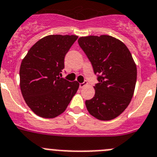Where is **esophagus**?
Returning a JSON list of instances; mask_svg holds the SVG:
<instances>
[{
    "mask_svg": "<svg viewBox=\"0 0 157 157\" xmlns=\"http://www.w3.org/2000/svg\"><path fill=\"white\" fill-rule=\"evenodd\" d=\"M86 85H87V82L86 81H85L84 82H82V83H79V87L83 88Z\"/></svg>",
    "mask_w": 157,
    "mask_h": 157,
    "instance_id": "esophagus-1",
    "label": "esophagus"
}]
</instances>
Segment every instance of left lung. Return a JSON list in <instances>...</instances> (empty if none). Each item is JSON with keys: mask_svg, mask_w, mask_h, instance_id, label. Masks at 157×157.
<instances>
[{"mask_svg": "<svg viewBox=\"0 0 157 157\" xmlns=\"http://www.w3.org/2000/svg\"><path fill=\"white\" fill-rule=\"evenodd\" d=\"M98 75L94 97L86 101L92 116L114 119L126 109L134 93L136 66L124 44L110 36H90L78 40Z\"/></svg>", "mask_w": 157, "mask_h": 157, "instance_id": "obj_1", "label": "left lung"}]
</instances>
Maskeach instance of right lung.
<instances>
[{"label":"right lung","mask_w":157,"mask_h":157,"mask_svg":"<svg viewBox=\"0 0 157 157\" xmlns=\"http://www.w3.org/2000/svg\"><path fill=\"white\" fill-rule=\"evenodd\" d=\"M77 36L51 35L37 41L22 60L20 86L25 102L35 113L53 118L63 113L79 83L62 77L64 58Z\"/></svg>","instance_id":"right-lung-1"}]
</instances>
